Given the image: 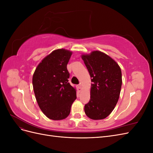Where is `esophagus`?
Returning <instances> with one entry per match:
<instances>
[{
	"label": "esophagus",
	"mask_w": 153,
	"mask_h": 153,
	"mask_svg": "<svg viewBox=\"0 0 153 153\" xmlns=\"http://www.w3.org/2000/svg\"><path fill=\"white\" fill-rule=\"evenodd\" d=\"M77 89H78V91L80 92L82 91V85L81 84H79L77 85Z\"/></svg>",
	"instance_id": "esophagus-1"
}]
</instances>
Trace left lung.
Listing matches in <instances>:
<instances>
[{
  "mask_svg": "<svg viewBox=\"0 0 153 153\" xmlns=\"http://www.w3.org/2000/svg\"><path fill=\"white\" fill-rule=\"evenodd\" d=\"M81 57L91 78V98L84 106L87 116L93 120L106 118L116 105L121 92L122 73L119 64L98 50Z\"/></svg>",
  "mask_w": 153,
  "mask_h": 153,
  "instance_id": "obj_1",
  "label": "left lung"
}]
</instances>
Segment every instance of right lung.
<instances>
[{
	"instance_id": "add662e5",
	"label": "right lung",
	"mask_w": 153,
	"mask_h": 153,
	"mask_svg": "<svg viewBox=\"0 0 153 153\" xmlns=\"http://www.w3.org/2000/svg\"><path fill=\"white\" fill-rule=\"evenodd\" d=\"M72 52L64 48L53 50L36 68L32 85L40 109L48 118L66 119L76 98L75 87L68 82L67 64Z\"/></svg>"
}]
</instances>
